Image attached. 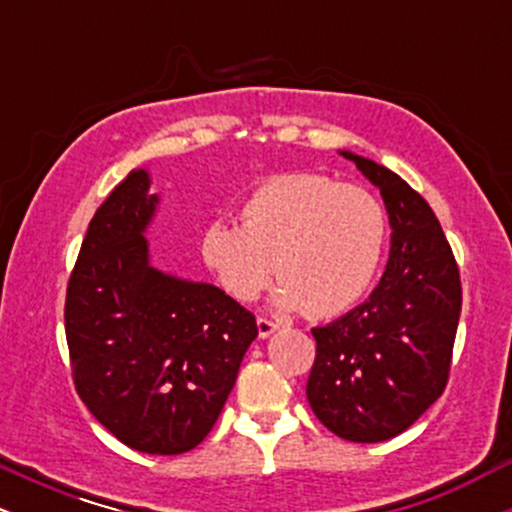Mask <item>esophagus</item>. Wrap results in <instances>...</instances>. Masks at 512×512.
<instances>
[{
	"label": "esophagus",
	"instance_id": "esophagus-1",
	"mask_svg": "<svg viewBox=\"0 0 512 512\" xmlns=\"http://www.w3.org/2000/svg\"><path fill=\"white\" fill-rule=\"evenodd\" d=\"M276 330H279V325H276V322L267 320V317H257V334H260V339L272 337Z\"/></svg>",
	"mask_w": 512,
	"mask_h": 512
}]
</instances>
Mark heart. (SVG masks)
<instances>
[{"label":"heart","instance_id":"1","mask_svg":"<svg viewBox=\"0 0 512 512\" xmlns=\"http://www.w3.org/2000/svg\"><path fill=\"white\" fill-rule=\"evenodd\" d=\"M240 219L243 226L211 219L199 236L204 267L236 301L260 296L276 269L279 308L339 315L361 301L383 260V204L327 175L264 180L243 202Z\"/></svg>","mask_w":512,"mask_h":512}]
</instances>
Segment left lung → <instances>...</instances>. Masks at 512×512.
<instances>
[{
  "instance_id": "obj_1",
  "label": "left lung",
  "mask_w": 512,
  "mask_h": 512,
  "mask_svg": "<svg viewBox=\"0 0 512 512\" xmlns=\"http://www.w3.org/2000/svg\"><path fill=\"white\" fill-rule=\"evenodd\" d=\"M383 195L390 260L358 308L315 327L310 407L334 436L380 443L419 419L448 383L462 286L443 228L416 190L390 168L339 151Z\"/></svg>"
}]
</instances>
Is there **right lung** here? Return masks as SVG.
I'll return each mask as SVG.
<instances>
[{
    "label": "right lung",
    "mask_w": 512,
    "mask_h": 512,
    "mask_svg": "<svg viewBox=\"0 0 512 512\" xmlns=\"http://www.w3.org/2000/svg\"><path fill=\"white\" fill-rule=\"evenodd\" d=\"M158 204L149 168H134L96 209L64 330L88 411L132 450L180 455L219 419L257 325L219 286L151 262L146 233Z\"/></svg>",
    "instance_id": "add662e5"
}]
</instances>
